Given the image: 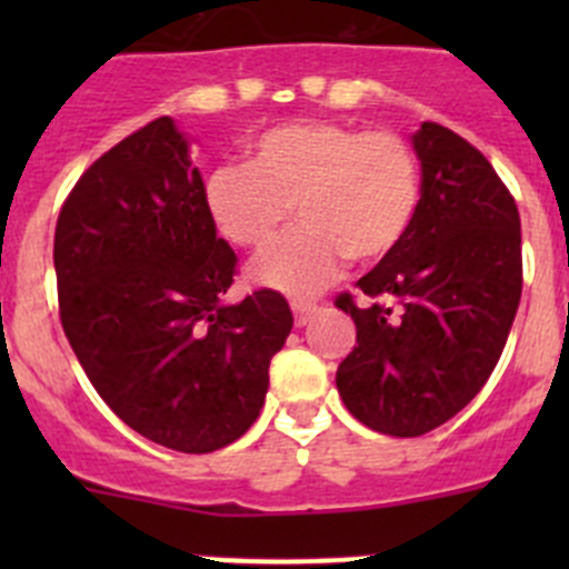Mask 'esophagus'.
Here are the masks:
<instances>
[{
  "instance_id": "1",
  "label": "esophagus",
  "mask_w": 569,
  "mask_h": 569,
  "mask_svg": "<svg viewBox=\"0 0 569 569\" xmlns=\"http://www.w3.org/2000/svg\"><path fill=\"white\" fill-rule=\"evenodd\" d=\"M291 311H295V325L306 327L308 321L317 317L319 306L313 300H302V297H297V300H291Z\"/></svg>"
}]
</instances>
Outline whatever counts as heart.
Returning <instances> with one entry per match:
<instances>
[{"mask_svg": "<svg viewBox=\"0 0 569 569\" xmlns=\"http://www.w3.org/2000/svg\"><path fill=\"white\" fill-rule=\"evenodd\" d=\"M418 203L421 173L405 137L332 120L263 131L248 148V168L220 164L203 183L217 233L256 256L278 242L295 211L300 228L252 272L286 295H313L347 258L377 263L391 256L410 233Z\"/></svg>", "mask_w": 569, "mask_h": 569, "instance_id": "heart-1", "label": "heart"}]
</instances>
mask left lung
Listing matches in <instances>:
<instances>
[{
    "instance_id": "left-lung-1",
    "label": "left lung",
    "mask_w": 569,
    "mask_h": 569,
    "mask_svg": "<svg viewBox=\"0 0 569 569\" xmlns=\"http://www.w3.org/2000/svg\"><path fill=\"white\" fill-rule=\"evenodd\" d=\"M421 203L405 242L343 291L358 343L336 386L369 429L418 438L449 421L496 369L523 291L520 214L479 148L440 123L412 134Z\"/></svg>"
}]
</instances>
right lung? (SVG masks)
<instances>
[{"label":"right lung","mask_w":569,"mask_h":569,"mask_svg":"<svg viewBox=\"0 0 569 569\" xmlns=\"http://www.w3.org/2000/svg\"><path fill=\"white\" fill-rule=\"evenodd\" d=\"M54 269L68 343L120 421L183 455L248 432L295 317L272 289L226 302L237 252L168 114L79 176L57 217Z\"/></svg>","instance_id":"obj_1"}]
</instances>
